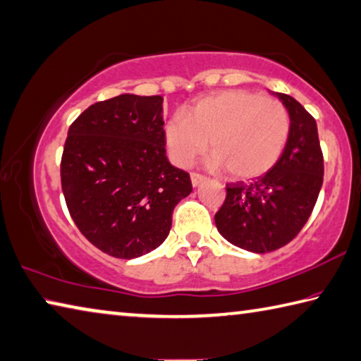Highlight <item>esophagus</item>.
<instances>
[{
	"mask_svg": "<svg viewBox=\"0 0 361 361\" xmlns=\"http://www.w3.org/2000/svg\"><path fill=\"white\" fill-rule=\"evenodd\" d=\"M207 178L203 175H199V173H191V183H192V186L194 188H197L200 183H203L205 181Z\"/></svg>",
	"mask_w": 361,
	"mask_h": 361,
	"instance_id": "obj_1",
	"label": "esophagus"
}]
</instances>
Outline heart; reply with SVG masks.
I'll return each mask as SVG.
<instances>
[{
	"label": "heart",
	"mask_w": 361,
	"mask_h": 361,
	"mask_svg": "<svg viewBox=\"0 0 361 361\" xmlns=\"http://www.w3.org/2000/svg\"><path fill=\"white\" fill-rule=\"evenodd\" d=\"M166 145L178 167L208 148V167H227L235 178L251 180L276 166L290 137V115L279 101L247 91L205 97L166 124Z\"/></svg>",
	"instance_id": "obj_1"
}]
</instances>
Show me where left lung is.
Wrapping results in <instances>:
<instances>
[{
  "instance_id": "1",
  "label": "left lung",
  "mask_w": 361,
  "mask_h": 361,
  "mask_svg": "<svg viewBox=\"0 0 361 361\" xmlns=\"http://www.w3.org/2000/svg\"><path fill=\"white\" fill-rule=\"evenodd\" d=\"M290 115V137L270 172L251 183H228L214 214L219 233L249 252L276 251L310 219L324 183V156L316 120L292 96L273 93Z\"/></svg>"
}]
</instances>
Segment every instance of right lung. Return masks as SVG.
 Wrapping results in <instances>:
<instances>
[{
	"mask_svg": "<svg viewBox=\"0 0 361 361\" xmlns=\"http://www.w3.org/2000/svg\"><path fill=\"white\" fill-rule=\"evenodd\" d=\"M162 96L120 94L71 124L61 158L69 213L88 241L118 259L152 252L192 191L166 156Z\"/></svg>",
	"mask_w": 361,
	"mask_h": 361,
	"instance_id": "right-lung-1",
	"label": "right lung"
}]
</instances>
